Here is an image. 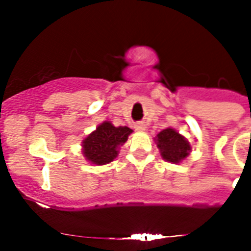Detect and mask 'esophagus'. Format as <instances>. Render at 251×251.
Here are the masks:
<instances>
[{
	"label": "esophagus",
	"instance_id": "obj_1",
	"mask_svg": "<svg viewBox=\"0 0 251 251\" xmlns=\"http://www.w3.org/2000/svg\"><path fill=\"white\" fill-rule=\"evenodd\" d=\"M145 129H147V126H145V124H143V122H139V124L135 125L136 131H145Z\"/></svg>",
	"mask_w": 251,
	"mask_h": 251
}]
</instances>
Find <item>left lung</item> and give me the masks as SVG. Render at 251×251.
Listing matches in <instances>:
<instances>
[{
	"label": "left lung",
	"mask_w": 251,
	"mask_h": 251,
	"mask_svg": "<svg viewBox=\"0 0 251 251\" xmlns=\"http://www.w3.org/2000/svg\"><path fill=\"white\" fill-rule=\"evenodd\" d=\"M154 142L157 144V148L159 149L161 157L166 162L177 165L190 155V143L187 142L185 136L181 135L180 132L172 127H167L161 132H158L154 138Z\"/></svg>",
	"instance_id": "8db88e82"
}]
</instances>
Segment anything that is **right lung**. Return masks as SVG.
Returning a JSON list of instances; mask_svg holds the SVG:
<instances>
[{
	"instance_id": "add662e5",
	"label": "right lung",
	"mask_w": 251,
	"mask_h": 251,
	"mask_svg": "<svg viewBox=\"0 0 251 251\" xmlns=\"http://www.w3.org/2000/svg\"><path fill=\"white\" fill-rule=\"evenodd\" d=\"M132 130L127 126H117L103 121L97 129L86 135L81 142V153L86 161L96 166H103L119 155L120 147L127 142Z\"/></svg>"
}]
</instances>
